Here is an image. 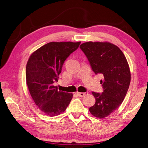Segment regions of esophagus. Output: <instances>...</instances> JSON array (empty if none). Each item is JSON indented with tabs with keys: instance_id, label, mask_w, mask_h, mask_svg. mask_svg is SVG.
<instances>
[{
	"instance_id": "obj_1",
	"label": "esophagus",
	"mask_w": 148,
	"mask_h": 148,
	"mask_svg": "<svg viewBox=\"0 0 148 148\" xmlns=\"http://www.w3.org/2000/svg\"><path fill=\"white\" fill-rule=\"evenodd\" d=\"M77 94L78 95V96L79 97H84L85 95V94L84 92H77Z\"/></svg>"
}]
</instances>
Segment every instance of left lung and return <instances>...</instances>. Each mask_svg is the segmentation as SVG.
Here are the masks:
<instances>
[{"label": "left lung", "instance_id": "left-lung-1", "mask_svg": "<svg viewBox=\"0 0 148 148\" xmlns=\"http://www.w3.org/2000/svg\"><path fill=\"white\" fill-rule=\"evenodd\" d=\"M80 48L94 73L103 77V93L92 92L96 103L89 108L93 116L103 119L117 110L126 96L131 78L129 66L122 51L110 42H85Z\"/></svg>", "mask_w": 148, "mask_h": 148}]
</instances>
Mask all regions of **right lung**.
Wrapping results in <instances>:
<instances>
[{
	"label": "right lung",
	"mask_w": 148,
	"mask_h": 148,
	"mask_svg": "<svg viewBox=\"0 0 148 148\" xmlns=\"http://www.w3.org/2000/svg\"><path fill=\"white\" fill-rule=\"evenodd\" d=\"M80 43L49 42L29 58L26 68L28 90L37 106L48 116L63 113L73 97V94L58 90L53 84L58 81L64 61Z\"/></svg>",
	"instance_id": "right-lung-1"
}]
</instances>
